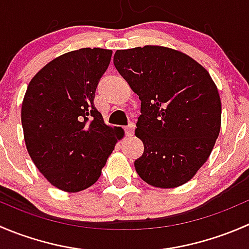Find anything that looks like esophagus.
I'll return each instance as SVG.
<instances>
[{"mask_svg": "<svg viewBox=\"0 0 249 249\" xmlns=\"http://www.w3.org/2000/svg\"><path fill=\"white\" fill-rule=\"evenodd\" d=\"M125 131H126V136H132L135 131V124L134 123H130L129 126L125 127Z\"/></svg>", "mask_w": 249, "mask_h": 249, "instance_id": "obj_1", "label": "esophagus"}]
</instances>
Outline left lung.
Listing matches in <instances>:
<instances>
[{"label": "left lung", "mask_w": 249, "mask_h": 249, "mask_svg": "<svg viewBox=\"0 0 249 249\" xmlns=\"http://www.w3.org/2000/svg\"><path fill=\"white\" fill-rule=\"evenodd\" d=\"M113 61L141 100L135 135L144 152L135 161L136 172L153 187L184 184L205 164L219 135L217 85L199 62L167 47L117 50Z\"/></svg>", "instance_id": "left-lung-1"}]
</instances>
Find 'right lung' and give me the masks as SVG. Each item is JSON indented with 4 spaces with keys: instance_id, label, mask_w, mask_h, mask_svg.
<instances>
[{
    "instance_id": "1",
    "label": "right lung",
    "mask_w": 249,
    "mask_h": 249,
    "mask_svg": "<svg viewBox=\"0 0 249 249\" xmlns=\"http://www.w3.org/2000/svg\"><path fill=\"white\" fill-rule=\"evenodd\" d=\"M112 50L82 48L55 57L29 83L21 105L26 149L39 172L57 189L91 187L124 130L105 124L95 108L100 78Z\"/></svg>"
}]
</instances>
